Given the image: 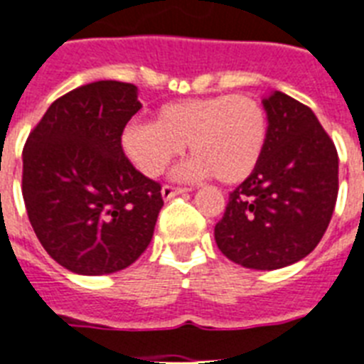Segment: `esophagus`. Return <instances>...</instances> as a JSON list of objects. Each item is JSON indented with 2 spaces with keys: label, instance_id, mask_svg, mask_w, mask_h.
Returning <instances> with one entry per match:
<instances>
[{
  "label": "esophagus",
  "instance_id": "esophagus-1",
  "mask_svg": "<svg viewBox=\"0 0 364 364\" xmlns=\"http://www.w3.org/2000/svg\"><path fill=\"white\" fill-rule=\"evenodd\" d=\"M187 191H191V188L173 187V185H164V187H162V196H164L166 200H170V198H173V196H177V194L187 193Z\"/></svg>",
  "mask_w": 364,
  "mask_h": 364
}]
</instances>
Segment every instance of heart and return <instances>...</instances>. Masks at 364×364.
Returning <instances> with one entry per match:
<instances>
[{
	"label": "heart",
	"instance_id": "heart-1",
	"mask_svg": "<svg viewBox=\"0 0 364 364\" xmlns=\"http://www.w3.org/2000/svg\"><path fill=\"white\" fill-rule=\"evenodd\" d=\"M268 136V115L247 94H221L168 102L153 122H132L122 130L126 159L147 177H159L188 143L196 154L181 177L215 176L223 183L247 179L259 166Z\"/></svg>",
	"mask_w": 364,
	"mask_h": 364
}]
</instances>
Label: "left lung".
Wrapping results in <instances>:
<instances>
[{
    "label": "left lung",
    "instance_id": "1",
    "mask_svg": "<svg viewBox=\"0 0 364 364\" xmlns=\"http://www.w3.org/2000/svg\"><path fill=\"white\" fill-rule=\"evenodd\" d=\"M262 104L264 151L228 196L215 242L236 264L276 270L304 259L321 242L338 196V153L308 105L283 92Z\"/></svg>",
    "mask_w": 364,
    "mask_h": 364
}]
</instances>
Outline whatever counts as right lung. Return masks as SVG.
<instances>
[{
  "label": "right lung",
  "mask_w": 364,
  "mask_h": 364,
  "mask_svg": "<svg viewBox=\"0 0 364 364\" xmlns=\"http://www.w3.org/2000/svg\"><path fill=\"white\" fill-rule=\"evenodd\" d=\"M137 87L96 81L60 96L26 139L22 196L37 240L68 270L102 276L136 262L153 238L160 183L126 159Z\"/></svg>",
  "instance_id": "add662e5"
}]
</instances>
